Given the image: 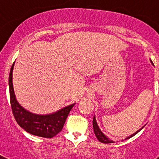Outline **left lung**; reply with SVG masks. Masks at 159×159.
Listing matches in <instances>:
<instances>
[{
    "label": "left lung",
    "instance_id": "left-lung-1",
    "mask_svg": "<svg viewBox=\"0 0 159 159\" xmlns=\"http://www.w3.org/2000/svg\"><path fill=\"white\" fill-rule=\"evenodd\" d=\"M151 63L153 64V65H154V64H153V62L151 61ZM92 123H93V129H94V132H95V136H96V138L98 139V140H99V142H101V143H114L113 140L110 139H108V138L107 137V136L105 135V134H103L102 131H101V130L99 129V126H98V123H97V121H96V119H95V116H94V117H93V121H92ZM143 128V127H142L141 129H139V130H137L136 132H134V134H132L131 135H130V136H128L127 138H126L125 139H128L131 138L132 136L135 135L138 132H139L140 130H141Z\"/></svg>",
    "mask_w": 159,
    "mask_h": 159
}]
</instances>
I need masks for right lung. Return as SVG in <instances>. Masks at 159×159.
<instances>
[{"label": "right lung", "mask_w": 159, "mask_h": 159, "mask_svg": "<svg viewBox=\"0 0 159 159\" xmlns=\"http://www.w3.org/2000/svg\"><path fill=\"white\" fill-rule=\"evenodd\" d=\"M14 64L11 67L8 86L12 113L20 127L33 135L43 138H52L61 131L71 108L75 103L61 108L56 112L47 115H38L26 110L16 100L12 84V71Z\"/></svg>", "instance_id": "add662e5"}]
</instances>
